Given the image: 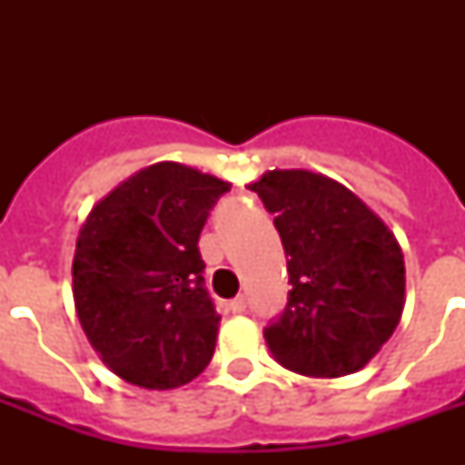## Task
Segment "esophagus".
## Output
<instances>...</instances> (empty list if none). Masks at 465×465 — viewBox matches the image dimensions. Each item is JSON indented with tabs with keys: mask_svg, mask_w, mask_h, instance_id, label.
<instances>
[{
	"mask_svg": "<svg viewBox=\"0 0 465 465\" xmlns=\"http://www.w3.org/2000/svg\"><path fill=\"white\" fill-rule=\"evenodd\" d=\"M229 309H232L233 313H243V311H246V297L232 299V304H229Z\"/></svg>",
	"mask_w": 465,
	"mask_h": 465,
	"instance_id": "esophagus-1",
	"label": "esophagus"
}]
</instances>
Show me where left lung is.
<instances>
[{"instance_id": "obj_1", "label": "left lung", "mask_w": 465, "mask_h": 465, "mask_svg": "<svg viewBox=\"0 0 465 465\" xmlns=\"http://www.w3.org/2000/svg\"><path fill=\"white\" fill-rule=\"evenodd\" d=\"M251 190L275 214L292 284L282 316L265 328L270 354L304 376L352 374L403 313L396 236L352 190L323 173L275 168Z\"/></svg>"}]
</instances>
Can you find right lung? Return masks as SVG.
<instances>
[{"instance_id": "add662e5", "label": "right lung", "mask_w": 465, "mask_h": 465, "mask_svg": "<svg viewBox=\"0 0 465 465\" xmlns=\"http://www.w3.org/2000/svg\"><path fill=\"white\" fill-rule=\"evenodd\" d=\"M229 188L161 161L120 183L84 222L72 262L76 316L105 367L127 383L178 389L210 364L219 313L197 241Z\"/></svg>"}]
</instances>
